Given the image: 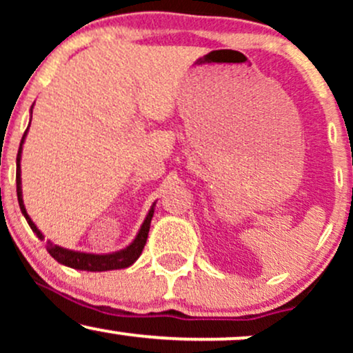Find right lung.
<instances>
[{
  "label": "right lung",
  "instance_id": "right-lung-1",
  "mask_svg": "<svg viewBox=\"0 0 353 353\" xmlns=\"http://www.w3.org/2000/svg\"><path fill=\"white\" fill-rule=\"evenodd\" d=\"M31 114H33V106H31ZM31 124V119H30ZM30 129V125H28ZM28 129L24 131V134L21 137V143H19V149H18V156H16V194H18V202H19V209H21L23 216L26 217L28 224L33 232L38 236V239H44L43 232L36 228V224L31 221V217L28 216L26 208H24L23 202V189H21V152H23V144L24 139L28 136ZM154 208H156V202L151 205L149 209L148 216H145L143 225H141L139 232L134 237V241L131 242L128 247L124 249L116 250V252L111 254H89V252H79V250H71V249H64V247L52 244L51 241L46 242V249L48 252L51 254L52 259L59 262V264L71 267V269L76 270H88V272H103V270H116V269H125V267L132 265L134 262L139 259L141 252H143L145 241H148V234H149V228H151V221L154 216Z\"/></svg>",
  "mask_w": 353,
  "mask_h": 353
}]
</instances>
